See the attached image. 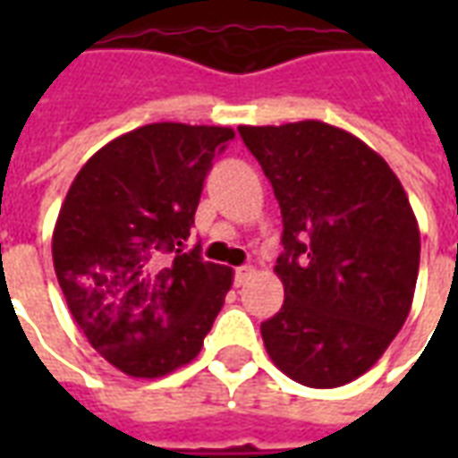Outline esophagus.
<instances>
[{"instance_id":"obj_1","label":"esophagus","mask_w":458,"mask_h":458,"mask_svg":"<svg viewBox=\"0 0 458 458\" xmlns=\"http://www.w3.org/2000/svg\"><path fill=\"white\" fill-rule=\"evenodd\" d=\"M252 272H255V267H252V265H242V267L235 269V284H245Z\"/></svg>"}]
</instances>
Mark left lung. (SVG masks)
I'll return each instance as SVG.
<instances>
[{"label":"left lung","instance_id":"1","mask_svg":"<svg viewBox=\"0 0 458 458\" xmlns=\"http://www.w3.org/2000/svg\"><path fill=\"white\" fill-rule=\"evenodd\" d=\"M282 208L275 272L284 304L259 331L272 363L307 387L370 370L410 314L420 228L387 161L318 120L240 127Z\"/></svg>","mask_w":458,"mask_h":458}]
</instances>
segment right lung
Instances as JSON below:
<instances>
[{
	"mask_svg": "<svg viewBox=\"0 0 458 458\" xmlns=\"http://www.w3.org/2000/svg\"><path fill=\"white\" fill-rule=\"evenodd\" d=\"M230 127L154 122L85 161L54 228V267L85 338L117 370L161 377L191 363L233 287V269L186 250Z\"/></svg>",
	"mask_w": 458,
	"mask_h": 458,
	"instance_id": "right-lung-1",
	"label": "right lung"
}]
</instances>
